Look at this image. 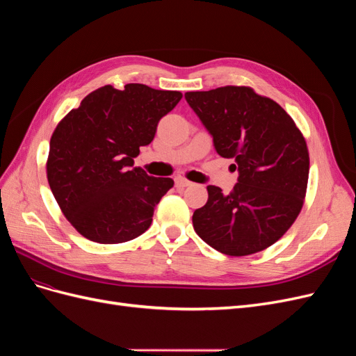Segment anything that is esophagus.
<instances>
[{"label": "esophagus", "mask_w": 356, "mask_h": 356, "mask_svg": "<svg viewBox=\"0 0 356 356\" xmlns=\"http://www.w3.org/2000/svg\"><path fill=\"white\" fill-rule=\"evenodd\" d=\"M175 186H177V188H186V187L191 186V182L184 178H175Z\"/></svg>", "instance_id": "1"}]
</instances>
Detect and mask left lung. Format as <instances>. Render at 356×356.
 <instances>
[{"mask_svg":"<svg viewBox=\"0 0 356 356\" xmlns=\"http://www.w3.org/2000/svg\"><path fill=\"white\" fill-rule=\"evenodd\" d=\"M186 101L211 134L215 152L234 159L230 195L208 186V202L193 213L202 241L243 257L273 245L303 207L309 153L303 135L281 105L245 86L187 92Z\"/></svg>","mask_w":356,"mask_h":356,"instance_id":"obj_1","label":"left lung"}]
</instances>
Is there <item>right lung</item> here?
<instances>
[{
    "label": "right lung",
    "mask_w": 356,
    "mask_h": 356,
    "mask_svg": "<svg viewBox=\"0 0 356 356\" xmlns=\"http://www.w3.org/2000/svg\"><path fill=\"white\" fill-rule=\"evenodd\" d=\"M182 93L131 83L89 93L50 139L47 179L63 215L86 239L122 243L148 230L160 199L174 187L134 168L159 120Z\"/></svg>",
    "instance_id": "right-lung-1"
}]
</instances>
